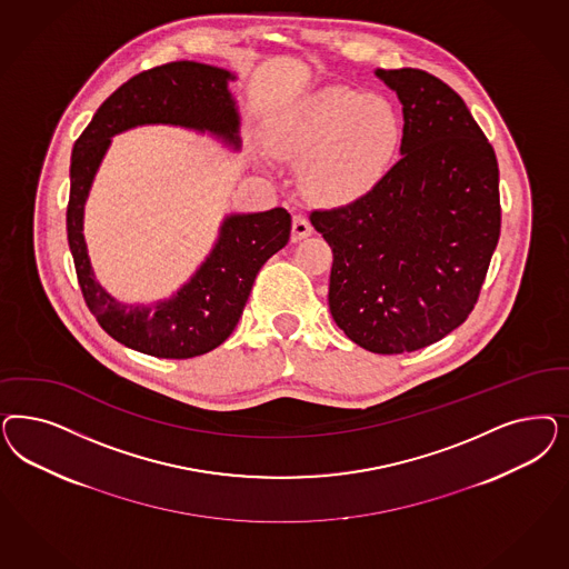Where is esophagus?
<instances>
[{
    "mask_svg": "<svg viewBox=\"0 0 569 569\" xmlns=\"http://www.w3.org/2000/svg\"><path fill=\"white\" fill-rule=\"evenodd\" d=\"M312 223H310V220H308L306 216H301V213L293 216V234H291L293 242L306 239V237H310V234H312Z\"/></svg>",
    "mask_w": 569,
    "mask_h": 569,
    "instance_id": "obj_1",
    "label": "esophagus"
}]
</instances>
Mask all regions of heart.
Masks as SVG:
<instances>
[{
	"instance_id": "b5f03b06",
	"label": "heart",
	"mask_w": 569,
	"mask_h": 569,
	"mask_svg": "<svg viewBox=\"0 0 569 569\" xmlns=\"http://www.w3.org/2000/svg\"><path fill=\"white\" fill-rule=\"evenodd\" d=\"M402 140L398 109L379 93L327 86L299 98L266 128L276 157L301 163L313 199L353 201L383 178Z\"/></svg>"
}]
</instances>
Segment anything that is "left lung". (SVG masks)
<instances>
[{
  "label": "left lung",
  "mask_w": 569,
  "mask_h": 569,
  "mask_svg": "<svg viewBox=\"0 0 569 569\" xmlns=\"http://www.w3.org/2000/svg\"><path fill=\"white\" fill-rule=\"evenodd\" d=\"M375 74L402 102V157L365 197L310 221L332 249L337 327L372 353H403L440 341L476 308L500 237L498 163L441 79Z\"/></svg>",
  "instance_id": "left-lung-1"
}]
</instances>
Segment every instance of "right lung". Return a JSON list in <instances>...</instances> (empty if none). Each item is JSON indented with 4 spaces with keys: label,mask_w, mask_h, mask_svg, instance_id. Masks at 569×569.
<instances>
[{
    "label": "right lung",
    "mask_w": 569,
    "mask_h": 569,
    "mask_svg": "<svg viewBox=\"0 0 569 569\" xmlns=\"http://www.w3.org/2000/svg\"><path fill=\"white\" fill-rule=\"evenodd\" d=\"M234 79L226 69L192 60L154 67L109 96L74 142L67 234L81 293L114 341L154 358H194L230 337L257 272L289 242L291 216L282 207L226 216L211 253L178 293L152 306H128L107 293L93 276L83 239L86 201L110 138L126 129L180 126L209 131L239 150V109L228 92V81Z\"/></svg>",
    "instance_id": "1"
}]
</instances>
